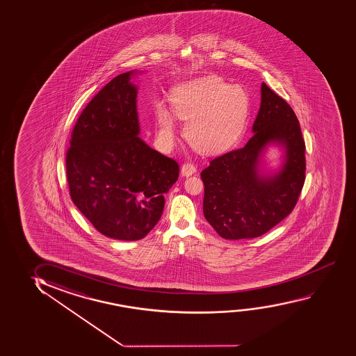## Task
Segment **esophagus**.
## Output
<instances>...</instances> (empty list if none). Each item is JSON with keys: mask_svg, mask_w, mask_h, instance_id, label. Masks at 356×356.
Here are the masks:
<instances>
[{"mask_svg": "<svg viewBox=\"0 0 356 356\" xmlns=\"http://www.w3.org/2000/svg\"><path fill=\"white\" fill-rule=\"evenodd\" d=\"M196 172V167L193 163H184L180 168V175L183 177L193 176Z\"/></svg>", "mask_w": 356, "mask_h": 356, "instance_id": "1", "label": "esophagus"}]
</instances>
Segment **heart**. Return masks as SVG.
<instances>
[{
	"label": "heart",
	"instance_id": "1",
	"mask_svg": "<svg viewBox=\"0 0 356 356\" xmlns=\"http://www.w3.org/2000/svg\"><path fill=\"white\" fill-rule=\"evenodd\" d=\"M171 103L177 118L185 121L190 145L204 154L230 149L241 138L251 108L245 88L214 76L178 86L172 90ZM155 120L160 140L170 147L176 140L175 116L157 103Z\"/></svg>",
	"mask_w": 356,
	"mask_h": 356
}]
</instances>
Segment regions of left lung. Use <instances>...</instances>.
<instances>
[{
  "instance_id": "1",
  "label": "left lung",
  "mask_w": 356,
  "mask_h": 356,
  "mask_svg": "<svg viewBox=\"0 0 356 356\" xmlns=\"http://www.w3.org/2000/svg\"><path fill=\"white\" fill-rule=\"evenodd\" d=\"M261 93L253 137L201 172L204 218L227 240L253 238L274 228L292 212L305 180V143L297 116L264 82ZM270 146L284 155L277 172H266L261 159Z\"/></svg>"
}]
</instances>
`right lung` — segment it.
I'll use <instances>...</instances> for the list:
<instances>
[{
    "instance_id": "obj_1",
    "label": "right lung",
    "mask_w": 356,
    "mask_h": 356,
    "mask_svg": "<svg viewBox=\"0 0 356 356\" xmlns=\"http://www.w3.org/2000/svg\"><path fill=\"white\" fill-rule=\"evenodd\" d=\"M138 72L110 81L87 104L67 152L70 196L100 234L122 241L147 236L179 177L175 160L138 137Z\"/></svg>"
}]
</instances>
